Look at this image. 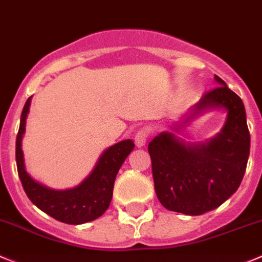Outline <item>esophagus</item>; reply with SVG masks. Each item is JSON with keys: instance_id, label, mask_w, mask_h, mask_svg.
<instances>
[{"instance_id": "obj_1", "label": "esophagus", "mask_w": 262, "mask_h": 262, "mask_svg": "<svg viewBox=\"0 0 262 262\" xmlns=\"http://www.w3.org/2000/svg\"><path fill=\"white\" fill-rule=\"evenodd\" d=\"M148 138H149L148 129H144V128L139 129L138 133H136V135H135V139H134V140H135L136 146H144V145H145Z\"/></svg>"}]
</instances>
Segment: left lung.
<instances>
[{
  "label": "left lung",
  "mask_w": 262,
  "mask_h": 262,
  "mask_svg": "<svg viewBox=\"0 0 262 262\" xmlns=\"http://www.w3.org/2000/svg\"><path fill=\"white\" fill-rule=\"evenodd\" d=\"M195 111L225 108L228 118L215 139L188 145L163 133L150 141L154 189L164 208L196 216L217 208L239 188L250 156V131L242 99L220 77Z\"/></svg>",
  "instance_id": "1"
}]
</instances>
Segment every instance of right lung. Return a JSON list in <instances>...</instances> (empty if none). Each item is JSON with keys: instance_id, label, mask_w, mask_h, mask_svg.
Returning <instances> with one entry per match:
<instances>
[{"instance_id": "1", "label": "right lung", "mask_w": 262, "mask_h": 262, "mask_svg": "<svg viewBox=\"0 0 262 262\" xmlns=\"http://www.w3.org/2000/svg\"><path fill=\"white\" fill-rule=\"evenodd\" d=\"M31 98L21 112L20 127L16 136V166L21 185L32 203L55 220L79 225L100 217L111 204L116 176L122 163L135 148L133 140H123L101 154L98 164L89 178L74 189L54 190L34 181L24 168L21 138L26 131V118Z\"/></svg>"}]
</instances>
